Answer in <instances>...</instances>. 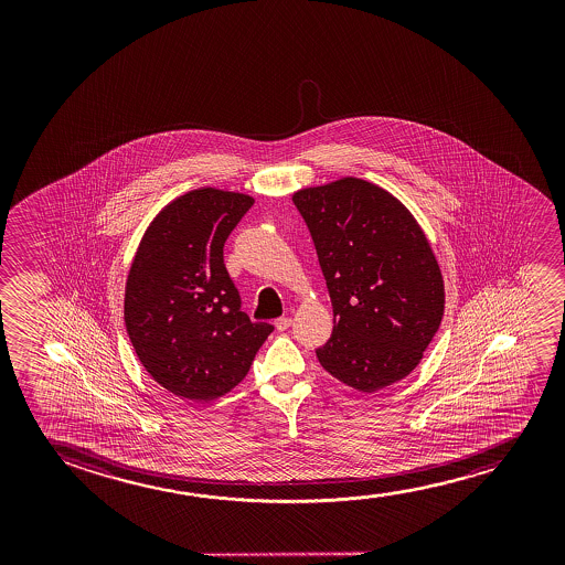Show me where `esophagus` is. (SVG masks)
Returning <instances> with one entry per match:
<instances>
[{"label": "esophagus", "mask_w": 565, "mask_h": 565, "mask_svg": "<svg viewBox=\"0 0 565 565\" xmlns=\"http://www.w3.org/2000/svg\"><path fill=\"white\" fill-rule=\"evenodd\" d=\"M289 326H291V318L281 317L276 320V328H278V332H286Z\"/></svg>", "instance_id": "obj_1"}]
</instances>
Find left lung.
<instances>
[{
  "label": "left lung",
  "instance_id": "1",
  "mask_svg": "<svg viewBox=\"0 0 565 565\" xmlns=\"http://www.w3.org/2000/svg\"><path fill=\"white\" fill-rule=\"evenodd\" d=\"M332 299L333 330L317 356L333 379L376 392L405 379L444 317V281L415 217L363 179L294 194Z\"/></svg>",
  "mask_w": 565,
  "mask_h": 565
}]
</instances>
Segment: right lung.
Here are the masks:
<instances>
[{"mask_svg":"<svg viewBox=\"0 0 565 565\" xmlns=\"http://www.w3.org/2000/svg\"><path fill=\"white\" fill-rule=\"evenodd\" d=\"M247 194L196 189L156 216L127 278L125 326L148 374L171 394L212 402L247 376L274 332L241 310L224 245Z\"/></svg>","mask_w":565,"mask_h":565,"instance_id":"add662e5","label":"right lung"}]
</instances>
